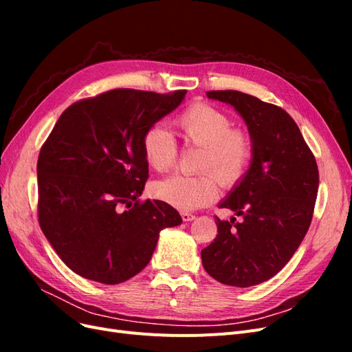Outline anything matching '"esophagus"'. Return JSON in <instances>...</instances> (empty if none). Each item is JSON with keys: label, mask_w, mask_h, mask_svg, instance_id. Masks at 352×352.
<instances>
[{"label": "esophagus", "mask_w": 352, "mask_h": 352, "mask_svg": "<svg viewBox=\"0 0 352 352\" xmlns=\"http://www.w3.org/2000/svg\"><path fill=\"white\" fill-rule=\"evenodd\" d=\"M180 216H182L184 221H192L195 219V214H192V212H188V211H182L180 212Z\"/></svg>", "instance_id": "34e87169"}]
</instances>
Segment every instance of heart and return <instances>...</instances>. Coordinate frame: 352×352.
Returning <instances> with one entry per match:
<instances>
[{"mask_svg":"<svg viewBox=\"0 0 352 352\" xmlns=\"http://www.w3.org/2000/svg\"><path fill=\"white\" fill-rule=\"evenodd\" d=\"M175 123L186 142L202 146L198 168L207 172L197 176L175 175L158 180L153 186V192L168 206L194 210L216 199L217 178L225 186L239 182L251 163L252 140L247 132L232 129L230 117L206 102L190 105L177 116ZM142 153L148 166L157 173H166L176 164L177 146L163 124H153L145 131ZM208 169L213 173H208Z\"/></svg>","mask_w":352,"mask_h":352,"instance_id":"1","label":"heart"}]
</instances>
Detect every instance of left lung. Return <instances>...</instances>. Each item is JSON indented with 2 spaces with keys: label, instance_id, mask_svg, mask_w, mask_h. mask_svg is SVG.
Masks as SVG:
<instances>
[{
  "label": "left lung",
  "instance_id": "8db88e82",
  "mask_svg": "<svg viewBox=\"0 0 352 352\" xmlns=\"http://www.w3.org/2000/svg\"><path fill=\"white\" fill-rule=\"evenodd\" d=\"M248 127L254 153L247 173L219 207L241 217H216L217 236L201 251L217 282L248 287L279 273L310 228L318 189L317 163L292 117L239 91H210Z\"/></svg>",
  "mask_w": 352,
  "mask_h": 352
}]
</instances>
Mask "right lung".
Wrapping results in <instances>:
<instances>
[{
	"label": "right lung",
	"instance_id": "1",
	"mask_svg": "<svg viewBox=\"0 0 352 352\" xmlns=\"http://www.w3.org/2000/svg\"><path fill=\"white\" fill-rule=\"evenodd\" d=\"M186 91L113 89L63 111L38 158L39 226L58 257L85 279L133 278L160 232L182 223L163 201L140 202L148 179L142 136Z\"/></svg>",
	"mask_w": 352,
	"mask_h": 352
}]
</instances>
